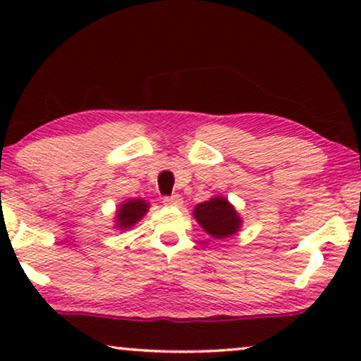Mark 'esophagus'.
<instances>
[{
    "label": "esophagus",
    "instance_id": "34e87169",
    "mask_svg": "<svg viewBox=\"0 0 361 361\" xmlns=\"http://www.w3.org/2000/svg\"><path fill=\"white\" fill-rule=\"evenodd\" d=\"M162 204L171 205V207H179L182 204V197L179 194L166 195V197H162Z\"/></svg>",
    "mask_w": 361,
    "mask_h": 361
}]
</instances>
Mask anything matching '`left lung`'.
I'll use <instances>...</instances> for the list:
<instances>
[{
    "mask_svg": "<svg viewBox=\"0 0 361 361\" xmlns=\"http://www.w3.org/2000/svg\"><path fill=\"white\" fill-rule=\"evenodd\" d=\"M194 216L207 233L214 238H226L238 231L241 220L236 210L224 197H215L209 202L197 205Z\"/></svg>",
    "mask_w": 361,
    "mask_h": 361,
    "instance_id": "8db88e82",
    "label": "left lung"
}]
</instances>
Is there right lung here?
<instances>
[{
    "mask_svg": "<svg viewBox=\"0 0 361 361\" xmlns=\"http://www.w3.org/2000/svg\"><path fill=\"white\" fill-rule=\"evenodd\" d=\"M147 212V204L145 200L136 199V200H130L126 204H123L120 207V210L116 212V221H118V228H128V226H133L136 221H140Z\"/></svg>",
    "mask_w": 361,
    "mask_h": 361,
    "instance_id": "1",
    "label": "right lung"
}]
</instances>
